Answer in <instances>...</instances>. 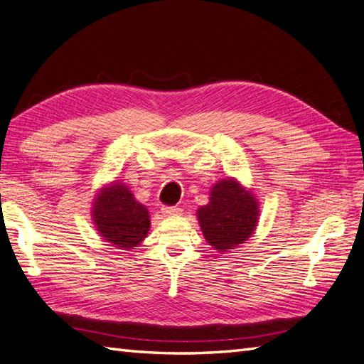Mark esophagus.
Here are the masks:
<instances>
[{"label": "esophagus", "instance_id": "34e87169", "mask_svg": "<svg viewBox=\"0 0 364 364\" xmlns=\"http://www.w3.org/2000/svg\"><path fill=\"white\" fill-rule=\"evenodd\" d=\"M161 210H163L164 215H169V217L180 215V213H181V209L176 208V206H163Z\"/></svg>", "mask_w": 364, "mask_h": 364}]
</instances>
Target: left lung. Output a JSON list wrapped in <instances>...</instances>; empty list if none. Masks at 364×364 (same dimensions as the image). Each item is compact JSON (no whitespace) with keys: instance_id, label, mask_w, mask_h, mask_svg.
I'll use <instances>...</instances> for the list:
<instances>
[{"instance_id":"obj_1","label":"left lung","mask_w":364,"mask_h":364,"mask_svg":"<svg viewBox=\"0 0 364 364\" xmlns=\"http://www.w3.org/2000/svg\"><path fill=\"white\" fill-rule=\"evenodd\" d=\"M197 217L208 243L218 252H228L254 234L258 204L237 181L223 180L213 186L209 204L198 209Z\"/></svg>"}]
</instances>
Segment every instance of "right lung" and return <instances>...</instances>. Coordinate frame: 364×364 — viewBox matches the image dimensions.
I'll return each mask as SVG.
<instances>
[{"label": "right lung", "mask_w": 364, "mask_h": 364, "mask_svg": "<svg viewBox=\"0 0 364 364\" xmlns=\"http://www.w3.org/2000/svg\"><path fill=\"white\" fill-rule=\"evenodd\" d=\"M93 221L101 237L119 249L135 247L151 226L146 206L119 183L101 191L93 204Z\"/></svg>", "instance_id": "1"}]
</instances>
